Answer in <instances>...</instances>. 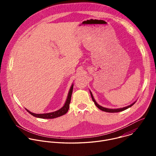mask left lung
<instances>
[{
    "label": "left lung",
    "mask_w": 156,
    "mask_h": 156,
    "mask_svg": "<svg viewBox=\"0 0 156 156\" xmlns=\"http://www.w3.org/2000/svg\"><path fill=\"white\" fill-rule=\"evenodd\" d=\"M91 93V98H92V99H93V102H94V104H95V105L98 107V108H99V109H101V110H102V111H104V112H110V113H114V112H121V111H123V110H126V109H127L128 108H129V107H131L133 104H134L135 102H134V103H133L132 104H131V105H128V106H127V107H123V108H115V109H111V108H105V107H102V106H101V105H99L96 102V101L94 100V98H93V94H92V93H91V92H90Z\"/></svg>",
    "instance_id": "obj_1"
}]
</instances>
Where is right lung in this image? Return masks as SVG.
Here are the masks:
<instances>
[{
  "label": "right lung",
  "mask_w": 156,
  "mask_h": 156,
  "mask_svg": "<svg viewBox=\"0 0 156 156\" xmlns=\"http://www.w3.org/2000/svg\"><path fill=\"white\" fill-rule=\"evenodd\" d=\"M73 85L72 84L70 91L69 93V95L67 97V99H66V101L65 103V105H63V107H62L60 109L55 111V112H51V113H48V114H34L32 113L27 109V111L34 117H37V118H41V119H54V118H57L58 117L62 116L63 115H65L66 112H68V110L69 109L70 107V101H71V98H72V92H73Z\"/></svg>",
  "instance_id": "1"
}]
</instances>
